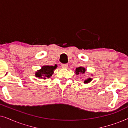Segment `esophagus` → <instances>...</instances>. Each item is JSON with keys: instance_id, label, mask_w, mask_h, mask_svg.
<instances>
[{"instance_id": "34e87169", "label": "esophagus", "mask_w": 128, "mask_h": 128, "mask_svg": "<svg viewBox=\"0 0 128 128\" xmlns=\"http://www.w3.org/2000/svg\"><path fill=\"white\" fill-rule=\"evenodd\" d=\"M61 67L64 69H66L68 68V64H61Z\"/></svg>"}]
</instances>
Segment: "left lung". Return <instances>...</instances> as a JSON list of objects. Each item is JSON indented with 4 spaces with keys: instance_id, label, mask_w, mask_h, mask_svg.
<instances>
[{
    "instance_id": "obj_1",
    "label": "left lung",
    "mask_w": 128,
    "mask_h": 128,
    "mask_svg": "<svg viewBox=\"0 0 128 128\" xmlns=\"http://www.w3.org/2000/svg\"><path fill=\"white\" fill-rule=\"evenodd\" d=\"M86 71V68H84V67H78L76 69V70H75V73H76V75H78L79 74H84L85 73V72ZM92 80V78H87L86 80H84V84H88L89 83H90Z\"/></svg>"
}]
</instances>
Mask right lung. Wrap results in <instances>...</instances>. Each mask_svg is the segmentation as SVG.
<instances>
[{
  "label": "right lung",
  "instance_id": "1",
  "mask_svg": "<svg viewBox=\"0 0 128 128\" xmlns=\"http://www.w3.org/2000/svg\"><path fill=\"white\" fill-rule=\"evenodd\" d=\"M58 66L55 64V66H48L45 65L41 68V69L38 70L35 73L36 78H43L45 80L46 78H50L54 73V70L56 69Z\"/></svg>",
  "mask_w": 128,
  "mask_h": 128
}]
</instances>
